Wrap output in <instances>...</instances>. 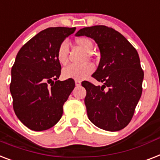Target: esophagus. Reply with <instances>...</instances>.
I'll use <instances>...</instances> for the list:
<instances>
[{
	"label": "esophagus",
	"mask_w": 160,
	"mask_h": 160,
	"mask_svg": "<svg viewBox=\"0 0 160 160\" xmlns=\"http://www.w3.org/2000/svg\"><path fill=\"white\" fill-rule=\"evenodd\" d=\"M75 83H76V86H80L81 85V81H80V80H76Z\"/></svg>",
	"instance_id": "obj_1"
}]
</instances>
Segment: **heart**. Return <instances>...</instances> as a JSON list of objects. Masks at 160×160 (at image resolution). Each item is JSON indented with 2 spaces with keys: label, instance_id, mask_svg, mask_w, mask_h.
<instances>
[{
  "label": "heart",
  "instance_id": "heart-1",
  "mask_svg": "<svg viewBox=\"0 0 160 160\" xmlns=\"http://www.w3.org/2000/svg\"><path fill=\"white\" fill-rule=\"evenodd\" d=\"M76 43L86 52H91L93 44L89 38H79L76 40ZM69 44L67 40L62 41L57 50V59L60 64H67L68 61ZM93 71L92 64L86 63L83 65H69L62 71V76L64 79H72L76 80H82L90 75Z\"/></svg>",
  "mask_w": 160,
  "mask_h": 160
}]
</instances>
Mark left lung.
Listing matches in <instances>:
<instances>
[{"instance_id":"1","label":"left lung","mask_w":160,"mask_h":160,"mask_svg":"<svg viewBox=\"0 0 160 160\" xmlns=\"http://www.w3.org/2000/svg\"><path fill=\"white\" fill-rule=\"evenodd\" d=\"M76 36L91 38L100 51V62L92 76L103 84H81L86 89L88 118L101 129L120 131L132 120L142 93L144 72L138 52L122 34L107 26L81 28Z\"/></svg>"}]
</instances>
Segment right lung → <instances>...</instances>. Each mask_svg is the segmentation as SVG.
Instances as JSON below:
<instances>
[{
    "label": "right lung",
    "mask_w": 160,
    "mask_h": 160,
    "mask_svg": "<svg viewBox=\"0 0 160 160\" xmlns=\"http://www.w3.org/2000/svg\"><path fill=\"white\" fill-rule=\"evenodd\" d=\"M76 28H48L22 47L11 69L10 90L17 118L30 130H48L58 122L63 104L75 88L72 79L60 81V43Z\"/></svg>",
    "instance_id": "right-lung-1"
}]
</instances>
